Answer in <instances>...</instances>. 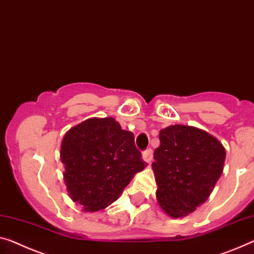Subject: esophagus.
<instances>
[{
  "instance_id": "1",
  "label": "esophagus",
  "mask_w": 254,
  "mask_h": 254,
  "mask_svg": "<svg viewBox=\"0 0 254 254\" xmlns=\"http://www.w3.org/2000/svg\"><path fill=\"white\" fill-rule=\"evenodd\" d=\"M142 157H143V160H145L146 162H148V163H150V161L153 160V149H151V148L146 149L142 153Z\"/></svg>"
}]
</instances>
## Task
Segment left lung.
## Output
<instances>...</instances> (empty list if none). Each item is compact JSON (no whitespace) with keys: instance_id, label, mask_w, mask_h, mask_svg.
Wrapping results in <instances>:
<instances>
[{"instance_id":"8db88e82","label":"left lung","mask_w":254,"mask_h":254,"mask_svg":"<svg viewBox=\"0 0 254 254\" xmlns=\"http://www.w3.org/2000/svg\"><path fill=\"white\" fill-rule=\"evenodd\" d=\"M154 151L156 198L172 218L186 217L209 198L224 171L226 150L200 128L176 124L160 132Z\"/></svg>"}]
</instances>
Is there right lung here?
I'll return each instance as SVG.
<instances>
[{
	"mask_svg": "<svg viewBox=\"0 0 254 254\" xmlns=\"http://www.w3.org/2000/svg\"><path fill=\"white\" fill-rule=\"evenodd\" d=\"M60 160L68 195L86 212L115 202L146 166L133 133L112 117H94L71 127L63 139Z\"/></svg>",
	"mask_w": 254,
	"mask_h": 254,
	"instance_id": "obj_1",
	"label": "right lung"
}]
</instances>
